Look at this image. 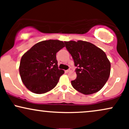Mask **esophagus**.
<instances>
[{"instance_id":"esophagus-1","label":"esophagus","mask_w":129,"mask_h":129,"mask_svg":"<svg viewBox=\"0 0 129 129\" xmlns=\"http://www.w3.org/2000/svg\"><path fill=\"white\" fill-rule=\"evenodd\" d=\"M71 71V69H69L68 70H66V72H67V73H69V72H70Z\"/></svg>"}]
</instances>
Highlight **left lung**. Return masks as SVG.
<instances>
[{"mask_svg":"<svg viewBox=\"0 0 129 129\" xmlns=\"http://www.w3.org/2000/svg\"><path fill=\"white\" fill-rule=\"evenodd\" d=\"M76 67L72 85L79 92L91 94L101 89L109 79L110 62L101 49L86 41L64 42Z\"/></svg>","mask_w":129,"mask_h":129,"instance_id":"8db88e82","label":"left lung"}]
</instances>
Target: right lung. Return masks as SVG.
I'll use <instances>...</instances> for the list:
<instances>
[{
  "label": "right lung",
  "mask_w": 129,
  "mask_h": 129,
  "mask_svg": "<svg viewBox=\"0 0 129 129\" xmlns=\"http://www.w3.org/2000/svg\"><path fill=\"white\" fill-rule=\"evenodd\" d=\"M64 47V43L58 40L41 41L22 56L19 73L29 91L42 94L56 87L64 73L63 70L58 69L56 55Z\"/></svg>",
  "instance_id": "obj_1"
}]
</instances>
